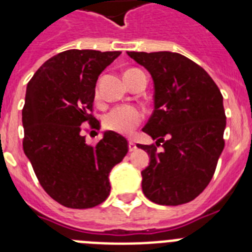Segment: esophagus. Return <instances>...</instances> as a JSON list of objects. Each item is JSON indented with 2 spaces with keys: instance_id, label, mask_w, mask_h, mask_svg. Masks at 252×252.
<instances>
[{
  "instance_id": "obj_1",
  "label": "esophagus",
  "mask_w": 252,
  "mask_h": 252,
  "mask_svg": "<svg viewBox=\"0 0 252 252\" xmlns=\"http://www.w3.org/2000/svg\"><path fill=\"white\" fill-rule=\"evenodd\" d=\"M137 149V146H136V144H135V142L132 141V140H130V141H128V150L130 151H135Z\"/></svg>"
}]
</instances>
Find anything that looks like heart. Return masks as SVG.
I'll return each mask as SVG.
<instances>
[{
  "label": "heart",
  "instance_id": "1",
  "mask_svg": "<svg viewBox=\"0 0 252 252\" xmlns=\"http://www.w3.org/2000/svg\"><path fill=\"white\" fill-rule=\"evenodd\" d=\"M95 98H98L99 88L95 87ZM144 119V112L135 106H117L110 111L103 117V127L108 131L130 135L133 130L141 124Z\"/></svg>",
  "mask_w": 252,
  "mask_h": 252
}]
</instances>
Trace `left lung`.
I'll list each match as a JSON object with an SVG mask.
<instances>
[{"label":"left lung","mask_w":252,"mask_h":252,"mask_svg":"<svg viewBox=\"0 0 252 252\" xmlns=\"http://www.w3.org/2000/svg\"><path fill=\"white\" fill-rule=\"evenodd\" d=\"M154 79V112L144 132L157 145L141 171L142 192L161 206L188 203L208 186L224 148L223 98L208 73L193 60L170 51H127ZM162 143L163 150L157 148Z\"/></svg>","instance_id":"8db88e82"}]
</instances>
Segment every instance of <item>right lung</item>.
<instances>
[{
  "instance_id": "add662e5",
  "label": "right lung",
  "mask_w": 252,
  "mask_h": 252,
  "mask_svg": "<svg viewBox=\"0 0 252 252\" xmlns=\"http://www.w3.org/2000/svg\"><path fill=\"white\" fill-rule=\"evenodd\" d=\"M120 54L65 50L46 60L28 83L24 153L40 186L68 208H92L106 201L110 171L128 151L127 140L113 131L104 132L95 145H87L82 126L88 122L90 128L99 130L93 115L95 82Z\"/></svg>"
}]
</instances>
